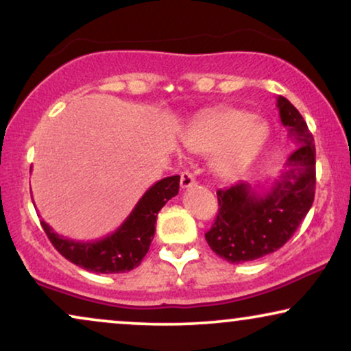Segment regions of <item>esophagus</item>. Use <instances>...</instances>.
<instances>
[{"instance_id":"1","label":"esophagus","mask_w":351,"mask_h":351,"mask_svg":"<svg viewBox=\"0 0 351 351\" xmlns=\"http://www.w3.org/2000/svg\"><path fill=\"white\" fill-rule=\"evenodd\" d=\"M196 184L195 177L190 174V172H182V177H180V186L182 189H190V186H193Z\"/></svg>"}]
</instances>
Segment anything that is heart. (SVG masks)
<instances>
[{
  "mask_svg": "<svg viewBox=\"0 0 351 351\" xmlns=\"http://www.w3.org/2000/svg\"><path fill=\"white\" fill-rule=\"evenodd\" d=\"M185 147L210 155V169L222 179L241 176L265 147L268 126L241 110H222L195 121L182 136Z\"/></svg>",
  "mask_w": 351,
  "mask_h": 351,
  "instance_id": "obj_1",
  "label": "heart"
}]
</instances>
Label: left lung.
I'll list each match as a JSON object with an SVG mask.
<instances>
[{"instance_id": "obj_1", "label": "left lung", "mask_w": 351, "mask_h": 351, "mask_svg": "<svg viewBox=\"0 0 351 351\" xmlns=\"http://www.w3.org/2000/svg\"><path fill=\"white\" fill-rule=\"evenodd\" d=\"M282 126L299 148L268 189L238 182L217 190L219 214L204 234L209 247L230 263L256 261L285 246L315 199V143L305 119L286 97L276 99Z\"/></svg>"}]
</instances>
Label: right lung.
<instances>
[{
    "mask_svg": "<svg viewBox=\"0 0 351 351\" xmlns=\"http://www.w3.org/2000/svg\"><path fill=\"white\" fill-rule=\"evenodd\" d=\"M180 177L158 180L148 189L126 220L102 239L75 241L56 233L45 220V228L52 246L75 265L94 273H124L141 265L155 237L156 215L167 201L179 193Z\"/></svg>",
    "mask_w": 351,
    "mask_h": 351,
    "instance_id": "obj_1",
    "label": "right lung"
}]
</instances>
